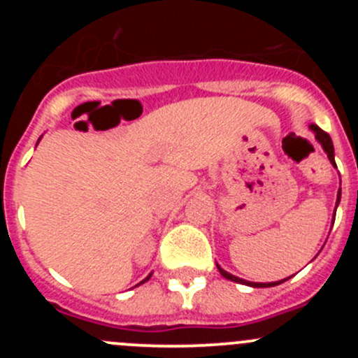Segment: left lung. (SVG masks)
I'll list each match as a JSON object with an SVG mask.
<instances>
[{
  "instance_id": "left-lung-1",
  "label": "left lung",
  "mask_w": 358,
  "mask_h": 358,
  "mask_svg": "<svg viewBox=\"0 0 358 358\" xmlns=\"http://www.w3.org/2000/svg\"><path fill=\"white\" fill-rule=\"evenodd\" d=\"M310 129H312L313 135H315V140H317V142H319L320 145H322L324 152H326V154H327V157H329L331 164H333L334 168H336V161H334V145H333V140H331V136L327 135L326 131H322V129H320L319 126H317V124H310ZM339 201H341V189L338 190V199H336V208H338ZM334 216H336V211H334ZM216 266H218L220 273H222V275L225 277V279L232 280V282L246 284V286H251V287H272V286H279V284L286 282L287 279H291V277H287V279L277 280V282H266V284H265V282H249V280H244V279H241V277L232 275V273H229V272H227V270H223L222 266H220V265H216Z\"/></svg>"
}]
</instances>
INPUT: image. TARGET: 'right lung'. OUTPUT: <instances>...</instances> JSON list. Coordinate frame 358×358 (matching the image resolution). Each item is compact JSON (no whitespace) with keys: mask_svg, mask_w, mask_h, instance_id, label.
<instances>
[{"mask_svg":"<svg viewBox=\"0 0 358 358\" xmlns=\"http://www.w3.org/2000/svg\"><path fill=\"white\" fill-rule=\"evenodd\" d=\"M39 140H41V136H39ZM39 140H38V143H39ZM150 275H152V273H149V277H145V279H143L142 282H140V284H143V282H145V280H149V279H150Z\"/></svg>","mask_w":358,"mask_h":358,"instance_id":"obj_1","label":"right lung"}]
</instances>
